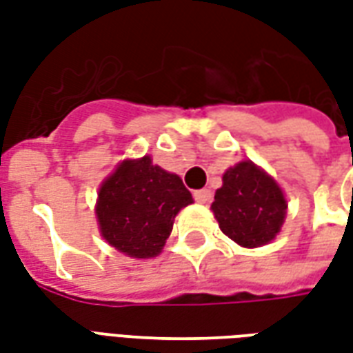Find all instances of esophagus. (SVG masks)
Here are the masks:
<instances>
[{"mask_svg": "<svg viewBox=\"0 0 353 353\" xmlns=\"http://www.w3.org/2000/svg\"><path fill=\"white\" fill-rule=\"evenodd\" d=\"M192 196H194V200L200 202V204H208V202L212 200V191H210V189H200V191L192 192Z\"/></svg>", "mask_w": 353, "mask_h": 353, "instance_id": "obj_1", "label": "esophagus"}]
</instances>
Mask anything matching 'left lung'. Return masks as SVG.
Returning <instances> with one entry per match:
<instances>
[{
	"instance_id": "left-lung-1",
	"label": "left lung",
	"mask_w": 353,
	"mask_h": 353,
	"mask_svg": "<svg viewBox=\"0 0 353 353\" xmlns=\"http://www.w3.org/2000/svg\"><path fill=\"white\" fill-rule=\"evenodd\" d=\"M212 210L230 240L242 248H259L280 232L288 202L272 177L244 161L225 172Z\"/></svg>"
}]
</instances>
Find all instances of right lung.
I'll return each instance as SVG.
<instances>
[{"mask_svg":"<svg viewBox=\"0 0 353 353\" xmlns=\"http://www.w3.org/2000/svg\"><path fill=\"white\" fill-rule=\"evenodd\" d=\"M191 192L176 174L154 166L151 157L124 161L101 183L96 215L101 236L134 259L159 255Z\"/></svg>","mask_w":353,"mask_h":353,"instance_id":"1","label":"right lung"}]
</instances>
